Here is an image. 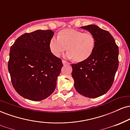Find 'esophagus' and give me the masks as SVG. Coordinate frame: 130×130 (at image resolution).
<instances>
[{"label": "esophagus", "instance_id": "34e87169", "mask_svg": "<svg viewBox=\"0 0 130 130\" xmlns=\"http://www.w3.org/2000/svg\"><path fill=\"white\" fill-rule=\"evenodd\" d=\"M62 63H63V65H69V63L68 62H67V61H65V60H62Z\"/></svg>", "mask_w": 130, "mask_h": 130}]
</instances>
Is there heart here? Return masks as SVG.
Segmentation results:
<instances>
[{"label":"heart","mask_w":130,"mask_h":130,"mask_svg":"<svg viewBox=\"0 0 130 130\" xmlns=\"http://www.w3.org/2000/svg\"><path fill=\"white\" fill-rule=\"evenodd\" d=\"M95 46V38L93 34L73 29L62 30L57 37H53L49 43L50 51L54 56L59 57L67 49L68 51L65 57L68 59H74L78 62L89 59Z\"/></svg>","instance_id":"1"}]
</instances>
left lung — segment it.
Here are the masks:
<instances>
[{"instance_id": "1", "label": "left lung", "mask_w": 130, "mask_h": 130, "mask_svg": "<svg viewBox=\"0 0 130 130\" xmlns=\"http://www.w3.org/2000/svg\"><path fill=\"white\" fill-rule=\"evenodd\" d=\"M93 34L95 46L87 60L71 64L75 89L83 96L96 98L109 90L119 67V47L111 34L96 25L80 27Z\"/></svg>"}]
</instances>
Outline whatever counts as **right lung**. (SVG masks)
Wrapping results in <instances>:
<instances>
[{"label":"right lung","instance_id":"obj_1","mask_svg":"<svg viewBox=\"0 0 130 130\" xmlns=\"http://www.w3.org/2000/svg\"><path fill=\"white\" fill-rule=\"evenodd\" d=\"M51 30H37L18 38L10 47L8 71L13 86L22 97L41 101L56 87L63 67L62 60L50 51Z\"/></svg>","mask_w":130,"mask_h":130}]
</instances>
